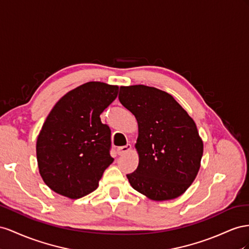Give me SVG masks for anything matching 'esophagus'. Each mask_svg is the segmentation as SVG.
<instances>
[{"label":"esophagus","mask_w":249,"mask_h":249,"mask_svg":"<svg viewBox=\"0 0 249 249\" xmlns=\"http://www.w3.org/2000/svg\"><path fill=\"white\" fill-rule=\"evenodd\" d=\"M130 149H131V145L130 144H127L125 146H121V147L117 148V153L119 155H122V154H124L126 152H128Z\"/></svg>","instance_id":"esophagus-1"}]
</instances>
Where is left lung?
I'll use <instances>...</instances> for the list:
<instances>
[{
	"instance_id": "left-lung-1",
	"label": "left lung",
	"mask_w": 249,
	"mask_h": 249,
	"mask_svg": "<svg viewBox=\"0 0 249 249\" xmlns=\"http://www.w3.org/2000/svg\"><path fill=\"white\" fill-rule=\"evenodd\" d=\"M119 100L136 117L139 166L131 187L153 200L180 196L199 171L203 143L196 124L175 99L146 85L121 87Z\"/></svg>"
}]
</instances>
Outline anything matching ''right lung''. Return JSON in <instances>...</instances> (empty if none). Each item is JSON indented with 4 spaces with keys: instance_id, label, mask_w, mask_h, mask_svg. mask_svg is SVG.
Wrapping results in <instances>:
<instances>
[{
    "instance_id": "right-lung-1",
    "label": "right lung",
    "mask_w": 249,
    "mask_h": 249,
    "mask_svg": "<svg viewBox=\"0 0 249 249\" xmlns=\"http://www.w3.org/2000/svg\"><path fill=\"white\" fill-rule=\"evenodd\" d=\"M119 88L88 82L63 96L47 117L36 142L39 173L56 193L78 199L98 188L110 156V129L100 115Z\"/></svg>"
}]
</instances>
